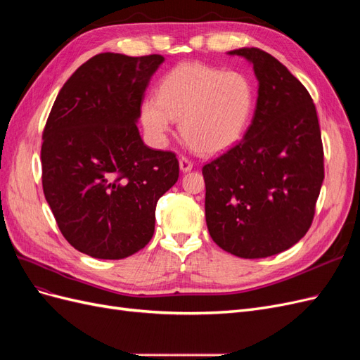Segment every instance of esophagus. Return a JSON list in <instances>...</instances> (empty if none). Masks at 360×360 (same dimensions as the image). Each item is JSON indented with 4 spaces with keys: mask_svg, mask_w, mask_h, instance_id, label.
<instances>
[{
    "mask_svg": "<svg viewBox=\"0 0 360 360\" xmlns=\"http://www.w3.org/2000/svg\"><path fill=\"white\" fill-rule=\"evenodd\" d=\"M179 165H180V169H181L183 172H189V171L192 169V167H193V163H192V160L188 159L186 156H181V158L179 159Z\"/></svg>",
    "mask_w": 360,
    "mask_h": 360,
    "instance_id": "obj_1",
    "label": "esophagus"
}]
</instances>
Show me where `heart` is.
Listing matches in <instances>:
<instances>
[{"label":"heart","mask_w":360,"mask_h":360,"mask_svg":"<svg viewBox=\"0 0 360 360\" xmlns=\"http://www.w3.org/2000/svg\"><path fill=\"white\" fill-rule=\"evenodd\" d=\"M255 101V84L246 73L183 63L160 79L158 96L146 97L139 117L155 147L167 144L174 120H180V132L189 146L212 155L243 136Z\"/></svg>","instance_id":"heart-1"}]
</instances>
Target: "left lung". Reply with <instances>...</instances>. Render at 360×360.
Here are the masks:
<instances>
[{
	"instance_id": "obj_1",
	"label": "left lung",
	"mask_w": 360,
	"mask_h": 360,
	"mask_svg": "<svg viewBox=\"0 0 360 360\" xmlns=\"http://www.w3.org/2000/svg\"><path fill=\"white\" fill-rule=\"evenodd\" d=\"M254 64L258 99L242 141L202 167L213 242L240 258L282 252L307 234L324 179L317 111L303 84L258 48L230 52Z\"/></svg>"
}]
</instances>
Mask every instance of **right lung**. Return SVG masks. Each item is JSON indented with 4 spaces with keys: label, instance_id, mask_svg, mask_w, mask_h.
I'll return each instance as SVG.
<instances>
[{
    "label": "right lung",
    "instance_id": "add662e5",
    "mask_svg": "<svg viewBox=\"0 0 360 360\" xmlns=\"http://www.w3.org/2000/svg\"><path fill=\"white\" fill-rule=\"evenodd\" d=\"M158 53L103 52L63 85L43 129V193L79 252L122 259L155 233L158 200L176 184V153L148 148L136 120Z\"/></svg>",
    "mask_w": 360,
    "mask_h": 360
}]
</instances>
